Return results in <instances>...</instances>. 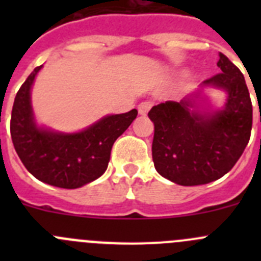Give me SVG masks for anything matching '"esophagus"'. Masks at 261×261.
<instances>
[{"instance_id": "esophagus-1", "label": "esophagus", "mask_w": 261, "mask_h": 261, "mask_svg": "<svg viewBox=\"0 0 261 261\" xmlns=\"http://www.w3.org/2000/svg\"><path fill=\"white\" fill-rule=\"evenodd\" d=\"M151 106H153V103L151 102H142L140 103V106H138V114L140 115H146L147 112H149V110L151 108Z\"/></svg>"}]
</instances>
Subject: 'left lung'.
Returning a JSON list of instances; mask_svg holds the SVG:
<instances>
[{
    "instance_id": "obj_1",
    "label": "left lung",
    "mask_w": 261,
    "mask_h": 261,
    "mask_svg": "<svg viewBox=\"0 0 261 261\" xmlns=\"http://www.w3.org/2000/svg\"><path fill=\"white\" fill-rule=\"evenodd\" d=\"M221 73L202 86L225 90V107L213 114L192 110L190 99L167 100L149 111L154 123L151 154L158 174L179 186L217 180L234 167L250 141L252 103L242 71L220 52Z\"/></svg>"
}]
</instances>
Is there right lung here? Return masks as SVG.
I'll return each mask as SVG.
<instances>
[{"label":"right lung","instance_id":"right-lung-1","mask_svg":"<svg viewBox=\"0 0 261 261\" xmlns=\"http://www.w3.org/2000/svg\"><path fill=\"white\" fill-rule=\"evenodd\" d=\"M41 66L34 69L18 90L11 111L13 145L24 167L40 181L74 190L102 176L117 137L137 117V110L110 115L78 133L39 128L31 107V86Z\"/></svg>","mask_w":261,"mask_h":261}]
</instances>
